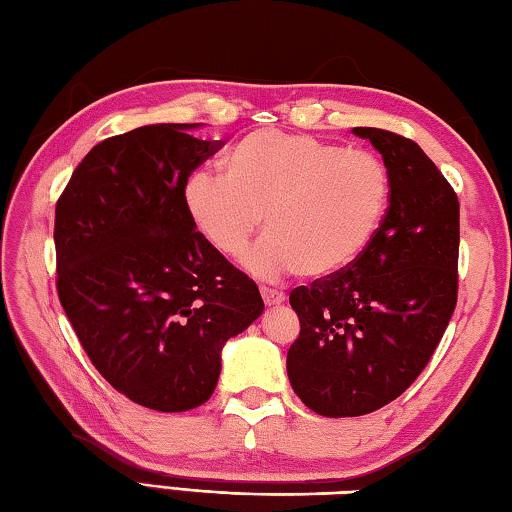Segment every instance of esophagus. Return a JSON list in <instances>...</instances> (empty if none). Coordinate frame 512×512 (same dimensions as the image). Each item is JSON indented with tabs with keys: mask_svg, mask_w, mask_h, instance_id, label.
Masks as SVG:
<instances>
[{
	"mask_svg": "<svg viewBox=\"0 0 512 512\" xmlns=\"http://www.w3.org/2000/svg\"><path fill=\"white\" fill-rule=\"evenodd\" d=\"M260 296H263L265 305H281L285 301V294L278 292V289H272V287H260Z\"/></svg>",
	"mask_w": 512,
	"mask_h": 512,
	"instance_id": "obj_1",
	"label": "esophagus"
}]
</instances>
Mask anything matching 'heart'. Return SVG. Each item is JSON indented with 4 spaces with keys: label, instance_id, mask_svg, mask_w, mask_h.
Instances as JSON below:
<instances>
[{
    "label": "heart",
    "instance_id": "b5f03b06",
    "mask_svg": "<svg viewBox=\"0 0 512 512\" xmlns=\"http://www.w3.org/2000/svg\"><path fill=\"white\" fill-rule=\"evenodd\" d=\"M388 194V171L370 151L252 131L223 158V178H189L185 207L202 238L227 258L245 254L263 216L267 236L245 258L254 276L321 278L363 252Z\"/></svg>",
    "mask_w": 512,
    "mask_h": 512
}]
</instances>
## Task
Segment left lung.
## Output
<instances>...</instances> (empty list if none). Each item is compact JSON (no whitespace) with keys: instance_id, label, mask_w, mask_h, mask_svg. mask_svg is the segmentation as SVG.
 Masks as SVG:
<instances>
[{"instance_id":"1","label":"left lung","mask_w":512,"mask_h":512,"mask_svg":"<svg viewBox=\"0 0 512 512\" xmlns=\"http://www.w3.org/2000/svg\"><path fill=\"white\" fill-rule=\"evenodd\" d=\"M381 153L390 207L350 265L289 294L301 334L287 376L323 417H361L406 392L457 305L459 200L417 142L354 127Z\"/></svg>"}]
</instances>
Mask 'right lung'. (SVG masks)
Instances as JSON below:
<instances>
[{
    "mask_svg": "<svg viewBox=\"0 0 512 512\" xmlns=\"http://www.w3.org/2000/svg\"><path fill=\"white\" fill-rule=\"evenodd\" d=\"M200 124H149L86 153L55 207L57 294L91 363L158 412L198 408L220 352L263 314L252 278L185 207L191 171L223 147Z\"/></svg>",
    "mask_w": 512,
    "mask_h": 512,
    "instance_id": "1",
    "label": "right lung"
}]
</instances>
